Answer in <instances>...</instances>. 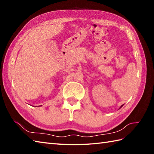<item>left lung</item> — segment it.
I'll return each instance as SVG.
<instances>
[{"mask_svg":"<svg viewBox=\"0 0 154 154\" xmlns=\"http://www.w3.org/2000/svg\"><path fill=\"white\" fill-rule=\"evenodd\" d=\"M122 106H123V105H122V106H120V108H121V107H122Z\"/></svg>","mask_w":154,"mask_h":154,"instance_id":"obj_1","label":"left lung"}]
</instances>
